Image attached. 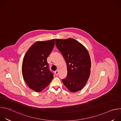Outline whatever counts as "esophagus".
<instances>
[{"label":"esophagus","instance_id":"34e87169","mask_svg":"<svg viewBox=\"0 0 121 121\" xmlns=\"http://www.w3.org/2000/svg\"><path fill=\"white\" fill-rule=\"evenodd\" d=\"M55 74H56V75H57L58 74V70H56L55 71Z\"/></svg>","mask_w":121,"mask_h":121}]
</instances>
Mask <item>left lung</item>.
Masks as SVG:
<instances>
[{
    "label": "left lung",
    "instance_id": "left-lung-1",
    "mask_svg": "<svg viewBox=\"0 0 121 121\" xmlns=\"http://www.w3.org/2000/svg\"><path fill=\"white\" fill-rule=\"evenodd\" d=\"M56 45L67 65V76L62 79L64 85L72 92L81 90L87 83L91 73V61L88 50L72 38L56 39Z\"/></svg>",
    "mask_w": 121,
    "mask_h": 121
}]
</instances>
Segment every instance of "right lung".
<instances>
[{
	"mask_svg": "<svg viewBox=\"0 0 121 121\" xmlns=\"http://www.w3.org/2000/svg\"><path fill=\"white\" fill-rule=\"evenodd\" d=\"M55 43V39L36 42L30 47L24 57L22 76L28 87L34 91H42L53 78V73L49 70L47 58Z\"/></svg>",
	"mask_w": 121,
	"mask_h": 121,
	"instance_id": "obj_1",
	"label": "right lung"
}]
</instances>
